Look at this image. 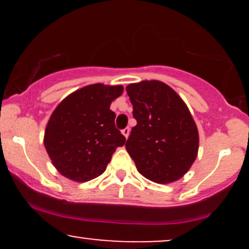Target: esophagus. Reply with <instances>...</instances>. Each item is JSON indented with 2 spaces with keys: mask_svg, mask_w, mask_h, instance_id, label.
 <instances>
[{
  "mask_svg": "<svg viewBox=\"0 0 249 249\" xmlns=\"http://www.w3.org/2000/svg\"><path fill=\"white\" fill-rule=\"evenodd\" d=\"M122 133L124 134V137L125 138L127 139V137H128V134H130V127H125L124 130H122Z\"/></svg>",
  "mask_w": 249,
  "mask_h": 249,
  "instance_id": "1",
  "label": "esophagus"
}]
</instances>
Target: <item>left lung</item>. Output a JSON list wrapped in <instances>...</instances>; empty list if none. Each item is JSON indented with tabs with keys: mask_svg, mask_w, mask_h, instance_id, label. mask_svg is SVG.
I'll use <instances>...</instances> for the list:
<instances>
[{
	"mask_svg": "<svg viewBox=\"0 0 249 249\" xmlns=\"http://www.w3.org/2000/svg\"><path fill=\"white\" fill-rule=\"evenodd\" d=\"M137 125L125 144L142 176L170 184L190 170L198 156L199 133L187 105L165 83L128 84Z\"/></svg>",
	"mask_w": 249,
	"mask_h": 249,
	"instance_id": "obj_1",
	"label": "left lung"
}]
</instances>
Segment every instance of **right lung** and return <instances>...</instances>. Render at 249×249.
Here are the masks:
<instances>
[{
	"mask_svg": "<svg viewBox=\"0 0 249 249\" xmlns=\"http://www.w3.org/2000/svg\"><path fill=\"white\" fill-rule=\"evenodd\" d=\"M122 85L91 84L65 97L51 115L44 132V146L53 165L73 181L95 179L107 170L125 137L116 128L112 101Z\"/></svg>",
	"mask_w": 249,
	"mask_h": 249,
	"instance_id": "obj_1",
	"label": "right lung"
}]
</instances>
